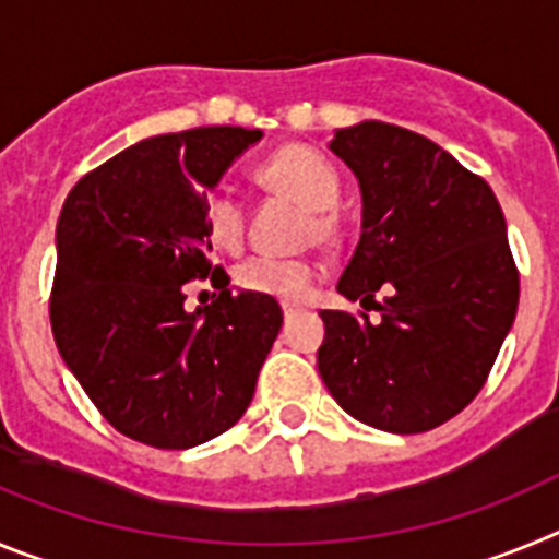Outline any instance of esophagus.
Listing matches in <instances>:
<instances>
[{
    "mask_svg": "<svg viewBox=\"0 0 559 559\" xmlns=\"http://www.w3.org/2000/svg\"><path fill=\"white\" fill-rule=\"evenodd\" d=\"M296 310H299V305H294V302H283V313H285V316L296 313Z\"/></svg>",
    "mask_w": 559,
    "mask_h": 559,
    "instance_id": "1",
    "label": "esophagus"
}]
</instances>
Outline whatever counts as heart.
<instances>
[{
  "instance_id": "obj_1",
  "label": "heart",
  "mask_w": 559,
  "mask_h": 559,
  "mask_svg": "<svg viewBox=\"0 0 559 559\" xmlns=\"http://www.w3.org/2000/svg\"><path fill=\"white\" fill-rule=\"evenodd\" d=\"M260 176L265 185L285 192L313 212L310 235H316V240H330L335 235V221L328 210L338 204L341 179L338 170L324 159L322 153L302 145L283 147L260 167ZM204 229L210 243L218 249L237 251L243 246L246 210L231 187H218L206 199ZM235 280L240 288L254 290V294L276 296V299H302L316 283V265L308 260L254 254L237 265Z\"/></svg>"
}]
</instances>
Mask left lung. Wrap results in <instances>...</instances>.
<instances>
[{
    "label": "left lung",
    "instance_id": "obj_1",
    "mask_svg": "<svg viewBox=\"0 0 559 559\" xmlns=\"http://www.w3.org/2000/svg\"><path fill=\"white\" fill-rule=\"evenodd\" d=\"M330 151L360 187V237L335 288L380 319L322 310L319 374L349 417L431 431L476 397L515 322L507 221L490 185L423 133L364 120Z\"/></svg>",
    "mask_w": 559,
    "mask_h": 559
}]
</instances>
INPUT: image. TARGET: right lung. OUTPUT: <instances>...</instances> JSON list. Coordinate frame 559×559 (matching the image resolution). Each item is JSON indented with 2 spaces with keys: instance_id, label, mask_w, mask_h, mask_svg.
Here are the masks:
<instances>
[{
  "instance_id": "obj_1",
  "label": "right lung",
  "mask_w": 559,
  "mask_h": 559,
  "mask_svg": "<svg viewBox=\"0 0 559 559\" xmlns=\"http://www.w3.org/2000/svg\"><path fill=\"white\" fill-rule=\"evenodd\" d=\"M263 131L162 133L86 173L56 229L52 335L88 400L126 437L185 451L229 431L254 397L283 310L210 265L206 192ZM213 271L219 299L183 308Z\"/></svg>"
}]
</instances>
